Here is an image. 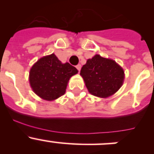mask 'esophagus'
Masks as SVG:
<instances>
[{
  "instance_id": "obj_1",
  "label": "esophagus",
  "mask_w": 154,
  "mask_h": 154,
  "mask_svg": "<svg viewBox=\"0 0 154 154\" xmlns=\"http://www.w3.org/2000/svg\"><path fill=\"white\" fill-rule=\"evenodd\" d=\"M76 68H77V69L79 71H80V69H81V65H80V64H78V65H77V66H76Z\"/></svg>"
}]
</instances>
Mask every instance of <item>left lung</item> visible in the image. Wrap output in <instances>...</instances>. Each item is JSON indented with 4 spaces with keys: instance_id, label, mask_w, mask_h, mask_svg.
<instances>
[{
    "instance_id": "8db88e82",
    "label": "left lung",
    "mask_w": 154,
    "mask_h": 154,
    "mask_svg": "<svg viewBox=\"0 0 154 154\" xmlns=\"http://www.w3.org/2000/svg\"><path fill=\"white\" fill-rule=\"evenodd\" d=\"M88 92L96 97L112 95L123 84L125 71L116 61L96 54L88 59L80 71Z\"/></svg>"
}]
</instances>
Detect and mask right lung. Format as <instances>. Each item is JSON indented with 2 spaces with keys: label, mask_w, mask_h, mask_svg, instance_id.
Listing matches in <instances>:
<instances>
[{
  "label": "right lung",
  "mask_w": 154,
  "mask_h": 154,
  "mask_svg": "<svg viewBox=\"0 0 154 154\" xmlns=\"http://www.w3.org/2000/svg\"><path fill=\"white\" fill-rule=\"evenodd\" d=\"M78 71L62 63L54 54L42 57L31 68L29 80L32 91L41 98L54 100L66 93L69 79Z\"/></svg>",
  "instance_id": "obj_1"
}]
</instances>
